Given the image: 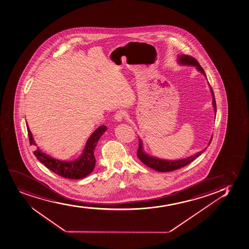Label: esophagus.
I'll list each match as a JSON object with an SVG mask.
<instances>
[{
    "instance_id": "obj_1",
    "label": "esophagus",
    "mask_w": 249,
    "mask_h": 249,
    "mask_svg": "<svg viewBox=\"0 0 249 249\" xmlns=\"http://www.w3.org/2000/svg\"><path fill=\"white\" fill-rule=\"evenodd\" d=\"M124 117H125V112H123V111H118V112H116L115 115H114L115 120L117 122H119V123L124 119Z\"/></svg>"
}]
</instances>
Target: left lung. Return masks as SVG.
<instances>
[{
  "label": "left lung",
  "instance_id": "obj_1",
  "mask_svg": "<svg viewBox=\"0 0 249 249\" xmlns=\"http://www.w3.org/2000/svg\"><path fill=\"white\" fill-rule=\"evenodd\" d=\"M178 57V62L179 64L183 65V66L186 65V66L196 67V68L200 72L202 73L206 77V73L204 71L203 68L201 67V65L198 63L197 61L194 57L188 56V55H184V54L179 55ZM211 92H212V105L214 107V113L216 115V103H215V99H214V92L212 90V88H211ZM212 140V137L210 142H209L208 145L211 144ZM206 148L207 147L205 148L204 150H201L200 152L196 153L194 155H192L190 157H187V158L178 160H165L155 158V157L150 156V155L144 152V150H143L142 140L139 139V148H138V150H137V157L139 158L140 160L142 161V163H144L145 165L150 167L151 169H155L156 171L171 172L176 170V169H180V168H182V167L189 164L193 160H195L196 159L199 157L206 150Z\"/></svg>",
  "mask_w": 249,
  "mask_h": 249
}]
</instances>
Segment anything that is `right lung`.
Instances as JSON below:
<instances>
[{
	"instance_id": "add662e5",
	"label": "right lung",
	"mask_w": 249,
	"mask_h": 249,
	"mask_svg": "<svg viewBox=\"0 0 249 249\" xmlns=\"http://www.w3.org/2000/svg\"><path fill=\"white\" fill-rule=\"evenodd\" d=\"M107 130V126H100L91 135L86 142V147L83 153L79 158L73 161L58 160L53 158L45 153L42 152L39 148L34 151V155L37 157L41 163L50 169L51 171L57 174L59 176L63 177L70 179H80L87 176L94 170L96 160L94 157V150L96 147L97 143L102 135ZM27 131L30 139V144H35V140L33 138L32 133L30 131L28 124Z\"/></svg>"
}]
</instances>
